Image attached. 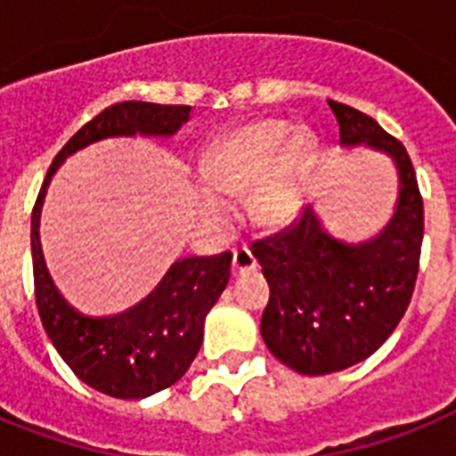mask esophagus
<instances>
[{"label":"esophagus","instance_id":"1","mask_svg":"<svg viewBox=\"0 0 456 456\" xmlns=\"http://www.w3.org/2000/svg\"><path fill=\"white\" fill-rule=\"evenodd\" d=\"M256 256L250 253L248 246H239V248H234V253H232V272L234 274H243V272H250L256 270Z\"/></svg>","mask_w":456,"mask_h":456}]
</instances>
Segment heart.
Masks as SVG:
<instances>
[{
    "label": "heart",
    "mask_w": 456,
    "mask_h": 456,
    "mask_svg": "<svg viewBox=\"0 0 456 456\" xmlns=\"http://www.w3.org/2000/svg\"><path fill=\"white\" fill-rule=\"evenodd\" d=\"M312 156L305 134L293 137L291 125L260 120L217 139L203 156V177L193 200L208 222L229 217V200L250 193V215L265 227H279L303 206V175Z\"/></svg>",
    "instance_id": "1"
}]
</instances>
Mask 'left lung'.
Listing matches in <instances>:
<instances>
[{"mask_svg":"<svg viewBox=\"0 0 456 456\" xmlns=\"http://www.w3.org/2000/svg\"><path fill=\"white\" fill-rule=\"evenodd\" d=\"M340 144L388 153L400 177L395 213L369 241L333 239L312 208L277 234L253 241L270 284L260 333L270 353L298 374L322 376L367 360L395 331L417 284L424 200L417 172L374 118L329 102Z\"/></svg>","mask_w":456,"mask_h":456,"instance_id":"obj_1","label":"left lung"}]
</instances>
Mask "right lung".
Here are the masks:
<instances>
[{
    "label": "right lung",
    "instance_id": "right-lung-1",
    "mask_svg": "<svg viewBox=\"0 0 456 456\" xmlns=\"http://www.w3.org/2000/svg\"><path fill=\"white\" fill-rule=\"evenodd\" d=\"M191 116V106L120 102L75 132L46 172L32 208L30 246L35 300L53 347L89 388L120 400H142L177 383L203 343V322L227 289L232 253L184 257L165 272L142 303L109 317L75 310L53 284L39 246V215L46 186L75 151L109 137H172Z\"/></svg>",
    "mask_w": 456,
    "mask_h": 456
}]
</instances>
